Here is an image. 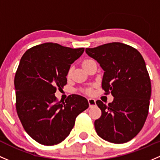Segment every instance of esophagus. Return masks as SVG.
I'll return each mask as SVG.
<instances>
[{
  "instance_id": "34e87169",
  "label": "esophagus",
  "mask_w": 160,
  "mask_h": 160,
  "mask_svg": "<svg viewBox=\"0 0 160 160\" xmlns=\"http://www.w3.org/2000/svg\"><path fill=\"white\" fill-rule=\"evenodd\" d=\"M88 104H89V106L92 107V106H94V105H95V100L94 99V98H88Z\"/></svg>"
}]
</instances>
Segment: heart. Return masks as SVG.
Here are the masks:
<instances>
[{"instance_id":"obj_1","label":"heart","mask_w":160,"mask_h":160,"mask_svg":"<svg viewBox=\"0 0 160 160\" xmlns=\"http://www.w3.org/2000/svg\"><path fill=\"white\" fill-rule=\"evenodd\" d=\"M87 61H88V60H85V61H84L83 62H87ZM86 92H87V93H90V92H91V90H90V89H88V90H86Z\"/></svg>"}]
</instances>
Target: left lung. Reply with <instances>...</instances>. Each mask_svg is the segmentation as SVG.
<instances>
[{"instance_id": "obj_1", "label": "left lung", "mask_w": 160, "mask_h": 160, "mask_svg": "<svg viewBox=\"0 0 160 160\" xmlns=\"http://www.w3.org/2000/svg\"><path fill=\"white\" fill-rule=\"evenodd\" d=\"M104 70L102 88L114 97L96 104L102 116L95 121L97 134L109 142H127L140 132L149 113L151 82L146 63L134 48L120 42L86 48Z\"/></svg>"}]
</instances>
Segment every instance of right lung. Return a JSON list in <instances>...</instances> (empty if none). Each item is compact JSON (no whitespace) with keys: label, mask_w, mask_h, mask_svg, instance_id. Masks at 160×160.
Instances as JSON below:
<instances>
[{"label":"right lung","mask_w":160,"mask_h":160,"mask_svg":"<svg viewBox=\"0 0 160 160\" xmlns=\"http://www.w3.org/2000/svg\"><path fill=\"white\" fill-rule=\"evenodd\" d=\"M85 48L44 43L27 51L14 77L16 109L26 132L40 144L62 142L73 129L76 117L88 108V100L69 95L62 103L55 93L67 84L71 65Z\"/></svg>","instance_id":"obj_1"}]
</instances>
